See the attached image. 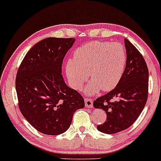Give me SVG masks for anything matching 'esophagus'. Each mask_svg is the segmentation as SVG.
I'll return each mask as SVG.
<instances>
[{
	"label": "esophagus",
	"mask_w": 161,
	"mask_h": 161,
	"mask_svg": "<svg viewBox=\"0 0 161 161\" xmlns=\"http://www.w3.org/2000/svg\"><path fill=\"white\" fill-rule=\"evenodd\" d=\"M85 106L87 108H92L93 107V101L90 98H85Z\"/></svg>",
	"instance_id": "34e87169"
}]
</instances>
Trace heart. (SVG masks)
Listing matches in <instances>:
<instances>
[{
	"instance_id": "b5f03b06",
	"label": "heart",
	"mask_w": 161,
	"mask_h": 161,
	"mask_svg": "<svg viewBox=\"0 0 161 161\" xmlns=\"http://www.w3.org/2000/svg\"><path fill=\"white\" fill-rule=\"evenodd\" d=\"M126 53L119 42H88L75 51L73 59H68L65 72L69 84L73 89H79L87 80L91 81L85 88V93L92 95L102 90L114 89L124 73Z\"/></svg>"
}]
</instances>
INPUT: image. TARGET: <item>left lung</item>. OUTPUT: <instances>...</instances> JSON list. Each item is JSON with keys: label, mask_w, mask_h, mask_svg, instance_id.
Returning a JSON list of instances; mask_svg holds the SVG:
<instances>
[{"label": "left lung", "mask_w": 161, "mask_h": 161, "mask_svg": "<svg viewBox=\"0 0 161 161\" xmlns=\"http://www.w3.org/2000/svg\"><path fill=\"white\" fill-rule=\"evenodd\" d=\"M126 64L123 77L113 90L97 98L96 109L106 113V120L98 125L97 130L105 134H115L130 127L147 102L148 69L137 48L124 38Z\"/></svg>", "instance_id": "left-lung-1"}]
</instances>
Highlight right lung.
Here are the masks:
<instances>
[{"mask_svg": "<svg viewBox=\"0 0 161 161\" xmlns=\"http://www.w3.org/2000/svg\"><path fill=\"white\" fill-rule=\"evenodd\" d=\"M73 38H47L25 55L16 76L18 106L28 123L45 135L66 131L74 113L85 107L77 91L66 85L62 64Z\"/></svg>", "mask_w": 161, "mask_h": 161, "instance_id": "add662e5", "label": "right lung"}]
</instances>
